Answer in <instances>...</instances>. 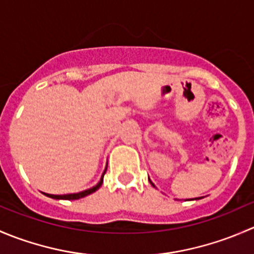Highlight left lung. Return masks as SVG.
<instances>
[{
	"mask_svg": "<svg viewBox=\"0 0 254 254\" xmlns=\"http://www.w3.org/2000/svg\"><path fill=\"white\" fill-rule=\"evenodd\" d=\"M148 182H150V183H151V186H152V187H155V184H153V183H152V182H151V181H150V178H148ZM195 199H200V198H195Z\"/></svg>",
	"mask_w": 254,
	"mask_h": 254,
	"instance_id": "obj_1",
	"label": "left lung"
}]
</instances>
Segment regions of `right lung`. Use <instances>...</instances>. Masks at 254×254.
Here are the masks:
<instances>
[{
    "instance_id": "1",
    "label": "right lung",
    "mask_w": 254,
    "mask_h": 254,
    "mask_svg": "<svg viewBox=\"0 0 254 254\" xmlns=\"http://www.w3.org/2000/svg\"><path fill=\"white\" fill-rule=\"evenodd\" d=\"M106 171H107V168L104 170L103 175H102L101 181L98 182V184L94 187H92V188L87 189V190L79 191V193H73V194H64V195H54V194H48V193H44V194L47 196H49V198H53V199H65V200H76V199H81V198H83V196H87V195H89V194L94 193L97 189H99V187H101L102 183H103V177H104V173H106Z\"/></svg>"
}]
</instances>
